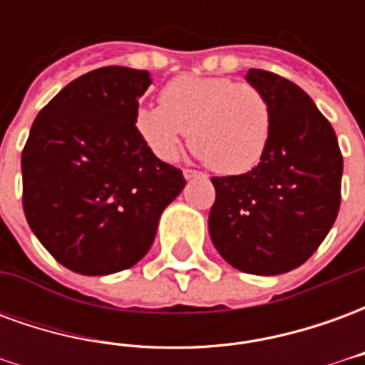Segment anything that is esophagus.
Segmentation results:
<instances>
[{"mask_svg": "<svg viewBox=\"0 0 365 365\" xmlns=\"http://www.w3.org/2000/svg\"><path fill=\"white\" fill-rule=\"evenodd\" d=\"M199 175H203V174H201V172H197V170H191V168H185V170H183V178H185V180L199 178Z\"/></svg>", "mask_w": 365, "mask_h": 365, "instance_id": "34e87169", "label": "esophagus"}]
</instances>
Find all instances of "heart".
Returning <instances> with one entry per match:
<instances>
[{"mask_svg": "<svg viewBox=\"0 0 365 365\" xmlns=\"http://www.w3.org/2000/svg\"><path fill=\"white\" fill-rule=\"evenodd\" d=\"M274 113L254 83L180 76L160 91V105L140 107L136 128L160 160L178 158L190 133L191 150L221 175L250 172L268 148Z\"/></svg>", "mask_w": 365, "mask_h": 365, "instance_id": "obj_1", "label": "heart"}]
</instances>
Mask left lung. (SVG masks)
<instances>
[{
    "label": "left lung",
    "mask_w": 365,
    "mask_h": 365,
    "mask_svg": "<svg viewBox=\"0 0 365 365\" xmlns=\"http://www.w3.org/2000/svg\"><path fill=\"white\" fill-rule=\"evenodd\" d=\"M272 103L268 148L250 172L211 178L209 235L232 268L277 275L305 264L336 221L342 152L334 128L299 86L248 70Z\"/></svg>",
    "instance_id": "left-lung-1"
}]
</instances>
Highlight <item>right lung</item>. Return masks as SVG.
I'll return each instance as SVG.
<instances>
[{"mask_svg":"<svg viewBox=\"0 0 365 365\" xmlns=\"http://www.w3.org/2000/svg\"><path fill=\"white\" fill-rule=\"evenodd\" d=\"M146 70L97 68L52 97L21 154L31 230L62 266L107 275L150 250L162 211L185 185L136 128Z\"/></svg>","mask_w":365,"mask_h":365,"instance_id":"obj_1","label":"right lung"}]
</instances>
